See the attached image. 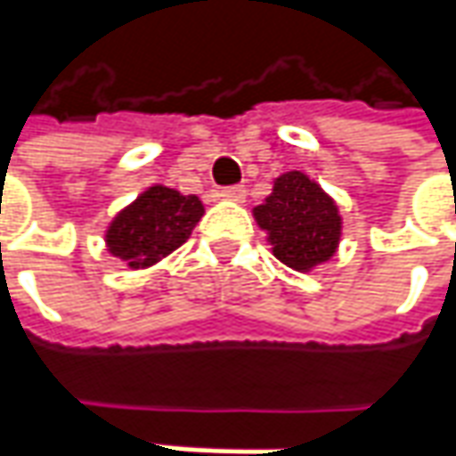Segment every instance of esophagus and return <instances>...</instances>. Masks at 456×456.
<instances>
[{"label": "esophagus", "mask_w": 456, "mask_h": 456, "mask_svg": "<svg viewBox=\"0 0 456 456\" xmlns=\"http://www.w3.org/2000/svg\"><path fill=\"white\" fill-rule=\"evenodd\" d=\"M219 197L227 199V201H237V204H242L244 199H247V189H244V186H227V189H222V191H219Z\"/></svg>", "instance_id": "obj_1"}]
</instances>
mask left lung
Here are the masks:
<instances>
[{"label": "left lung", "mask_w": 456, "mask_h": 456, "mask_svg": "<svg viewBox=\"0 0 456 456\" xmlns=\"http://www.w3.org/2000/svg\"><path fill=\"white\" fill-rule=\"evenodd\" d=\"M252 214L267 232L273 255L297 273H310L336 255L343 229L338 204L303 171L277 176L273 194Z\"/></svg>", "instance_id": "8db88e82"}]
</instances>
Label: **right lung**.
Listing matches in <instances>:
<instances>
[{"label":"right lung","instance_id":"1","mask_svg":"<svg viewBox=\"0 0 456 456\" xmlns=\"http://www.w3.org/2000/svg\"><path fill=\"white\" fill-rule=\"evenodd\" d=\"M201 214L204 204L194 194L183 197L161 183L149 186L105 229L108 252L131 270H146L189 240Z\"/></svg>","mask_w":456,"mask_h":456}]
</instances>
